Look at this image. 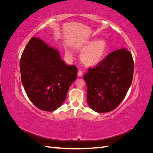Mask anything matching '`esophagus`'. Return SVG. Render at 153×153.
I'll return each instance as SVG.
<instances>
[{
    "label": "esophagus",
    "instance_id": "esophagus-1",
    "mask_svg": "<svg viewBox=\"0 0 153 153\" xmlns=\"http://www.w3.org/2000/svg\"><path fill=\"white\" fill-rule=\"evenodd\" d=\"M83 75V71L82 70H79L78 72V76H82Z\"/></svg>",
    "mask_w": 153,
    "mask_h": 153
}]
</instances>
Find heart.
<instances>
[{
  "instance_id": "b5f03b06",
  "label": "heart",
  "mask_w": 153,
  "mask_h": 153,
  "mask_svg": "<svg viewBox=\"0 0 153 153\" xmlns=\"http://www.w3.org/2000/svg\"><path fill=\"white\" fill-rule=\"evenodd\" d=\"M77 49L82 52L80 60L86 66H94L99 64L104 58L108 49V42L105 39H93L77 47ZM66 54L69 57L72 53L69 49H66Z\"/></svg>"
}]
</instances>
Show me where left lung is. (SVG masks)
I'll return each mask as SVG.
<instances>
[{"instance_id":"left-lung-1","label":"left lung","mask_w":153,"mask_h":153,"mask_svg":"<svg viewBox=\"0 0 153 153\" xmlns=\"http://www.w3.org/2000/svg\"><path fill=\"white\" fill-rule=\"evenodd\" d=\"M134 62L126 48L109 53L94 68H89L84 78L87 101L96 112L114 110L126 96L133 80Z\"/></svg>"}]
</instances>
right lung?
Here are the masks:
<instances>
[{"label": "right lung", "mask_w": 153, "mask_h": 153, "mask_svg": "<svg viewBox=\"0 0 153 153\" xmlns=\"http://www.w3.org/2000/svg\"><path fill=\"white\" fill-rule=\"evenodd\" d=\"M20 68L28 98L37 108L47 112L62 105L78 71L75 66L66 65L57 49L38 38H32L27 45Z\"/></svg>", "instance_id": "add662e5"}]
</instances>
